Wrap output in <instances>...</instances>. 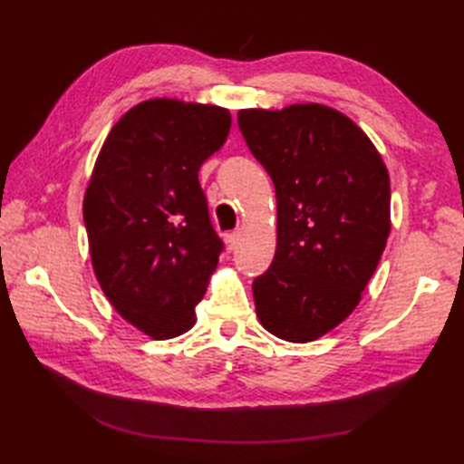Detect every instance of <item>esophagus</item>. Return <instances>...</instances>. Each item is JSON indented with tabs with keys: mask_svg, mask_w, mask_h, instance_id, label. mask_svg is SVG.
Returning <instances> with one entry per match:
<instances>
[{
	"mask_svg": "<svg viewBox=\"0 0 464 464\" xmlns=\"http://www.w3.org/2000/svg\"><path fill=\"white\" fill-rule=\"evenodd\" d=\"M237 241H239V231H233L229 235H225V249L227 251H235L237 249Z\"/></svg>",
	"mask_w": 464,
	"mask_h": 464,
	"instance_id": "1",
	"label": "esophagus"
}]
</instances>
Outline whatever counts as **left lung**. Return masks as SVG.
<instances>
[{"mask_svg":"<svg viewBox=\"0 0 464 464\" xmlns=\"http://www.w3.org/2000/svg\"><path fill=\"white\" fill-rule=\"evenodd\" d=\"M239 130L277 195V251L253 281L261 324L317 341L357 307L391 233L381 153L347 115L321 103L241 110Z\"/></svg>","mask_w":464,"mask_h":464,"instance_id":"obj_1","label":"left lung"}]
</instances>
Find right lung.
I'll use <instances>...</instances> for the list:
<instances>
[{
  "label": "right lung",
  "instance_id": "obj_1",
  "mask_svg": "<svg viewBox=\"0 0 464 464\" xmlns=\"http://www.w3.org/2000/svg\"><path fill=\"white\" fill-rule=\"evenodd\" d=\"M231 113L219 105L147 100L107 135L83 197L95 277L113 309L151 339L195 324L219 263L199 167L221 150Z\"/></svg>",
  "mask_w": 464,
  "mask_h": 464
}]
</instances>
